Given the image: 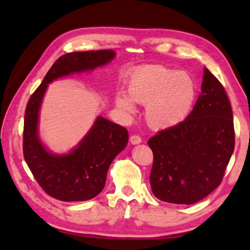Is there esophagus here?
Listing matches in <instances>:
<instances>
[{"label": "esophagus", "instance_id": "34e87169", "mask_svg": "<svg viewBox=\"0 0 250 250\" xmlns=\"http://www.w3.org/2000/svg\"><path fill=\"white\" fill-rule=\"evenodd\" d=\"M141 141L142 139L137 134H133L130 137V142L132 143V145H139V143H141Z\"/></svg>", "mask_w": 250, "mask_h": 250}]
</instances>
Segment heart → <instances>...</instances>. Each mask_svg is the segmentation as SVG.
I'll return each instance as SVG.
<instances>
[{"instance_id": "1", "label": "heart", "mask_w": 250, "mask_h": 250, "mask_svg": "<svg viewBox=\"0 0 250 250\" xmlns=\"http://www.w3.org/2000/svg\"><path fill=\"white\" fill-rule=\"evenodd\" d=\"M126 95L118 96L117 105L132 113L131 101L146 104V120L151 128L167 129L185 119L195 99V83L185 71L162 65L135 70L126 83Z\"/></svg>"}]
</instances>
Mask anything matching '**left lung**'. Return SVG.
Returning <instances> with one entry per match:
<instances>
[{
	"instance_id": "left-lung-1",
	"label": "left lung",
	"mask_w": 250,
	"mask_h": 250,
	"mask_svg": "<svg viewBox=\"0 0 250 250\" xmlns=\"http://www.w3.org/2000/svg\"><path fill=\"white\" fill-rule=\"evenodd\" d=\"M147 145L153 152L151 189L159 200L194 204L221 185L235 149L234 120L226 91L208 69L188 118Z\"/></svg>"
}]
</instances>
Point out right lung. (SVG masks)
<instances>
[{
	"label": "right lung",
	"mask_w": 250,
	"mask_h": 250,
	"mask_svg": "<svg viewBox=\"0 0 250 250\" xmlns=\"http://www.w3.org/2000/svg\"><path fill=\"white\" fill-rule=\"evenodd\" d=\"M113 57L115 52L111 49L62 55L28 100L24 117V159L44 192L56 200L78 202L98 195L104 188L110 164L125 149L129 134L124 126L98 117L89 133L70 153H49L37 135L39 110L47 83L62 76L105 65Z\"/></svg>",
	"instance_id": "right-lung-1"
}]
</instances>
